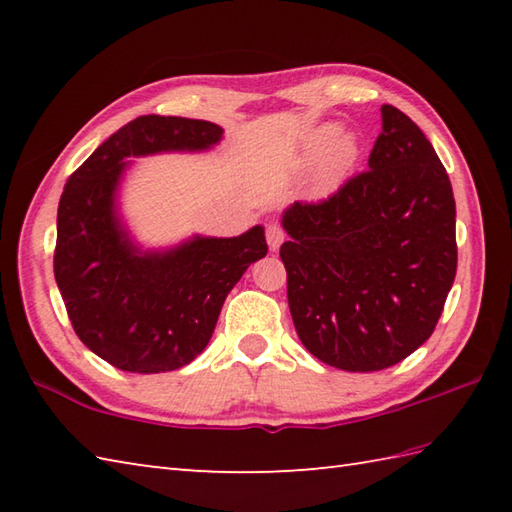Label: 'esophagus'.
Wrapping results in <instances>:
<instances>
[{"label":"esophagus","mask_w":512,"mask_h":512,"mask_svg":"<svg viewBox=\"0 0 512 512\" xmlns=\"http://www.w3.org/2000/svg\"><path fill=\"white\" fill-rule=\"evenodd\" d=\"M266 239H268L270 250H277L281 246V242H284V239H286L284 228H281L279 224H268L266 226Z\"/></svg>","instance_id":"esophagus-1"}]
</instances>
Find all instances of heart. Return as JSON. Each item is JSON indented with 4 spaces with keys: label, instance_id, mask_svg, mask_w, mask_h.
I'll use <instances>...</instances> for the list:
<instances>
[{
    "label": "heart",
    "instance_id": "b5f03b06",
    "mask_svg": "<svg viewBox=\"0 0 512 512\" xmlns=\"http://www.w3.org/2000/svg\"><path fill=\"white\" fill-rule=\"evenodd\" d=\"M332 129H323L317 138V145L325 143V140L332 138ZM358 140L352 134H339L332 138L330 147L325 149V154L319 162L317 171V189L319 191H332L339 187L343 178L350 173V169L356 165L358 160Z\"/></svg>",
    "mask_w": 512,
    "mask_h": 512
}]
</instances>
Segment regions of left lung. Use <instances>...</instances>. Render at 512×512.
<instances>
[{"label": "left lung", "mask_w": 512, "mask_h": 512, "mask_svg": "<svg viewBox=\"0 0 512 512\" xmlns=\"http://www.w3.org/2000/svg\"><path fill=\"white\" fill-rule=\"evenodd\" d=\"M369 169L284 213L279 257L301 343L345 372H378L429 339L458 270L447 169L420 127L383 105Z\"/></svg>", "instance_id": "obj_1"}]
</instances>
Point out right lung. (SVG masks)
Masks as SVG:
<instances>
[{"label": "right lung", "mask_w": 512, "mask_h": 512, "mask_svg": "<svg viewBox=\"0 0 512 512\" xmlns=\"http://www.w3.org/2000/svg\"><path fill=\"white\" fill-rule=\"evenodd\" d=\"M222 127L178 116H138L65 182L57 213L54 279L76 336L103 361L134 374L173 372L211 341L228 292L268 253L264 228L195 237L140 255L114 213L123 158L206 149Z\"/></svg>", "instance_id": "add662e5"}]
</instances>
